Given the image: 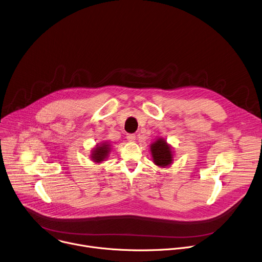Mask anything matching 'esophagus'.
Instances as JSON below:
<instances>
[{"instance_id":"esophagus-1","label":"esophagus","mask_w":262,"mask_h":262,"mask_svg":"<svg viewBox=\"0 0 262 262\" xmlns=\"http://www.w3.org/2000/svg\"><path fill=\"white\" fill-rule=\"evenodd\" d=\"M126 139H127L129 142H135L136 136H135L134 134H128V135H126Z\"/></svg>"}]
</instances>
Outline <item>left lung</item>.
<instances>
[{
	"label": "left lung",
	"instance_id": "obj_1",
	"mask_svg": "<svg viewBox=\"0 0 262 262\" xmlns=\"http://www.w3.org/2000/svg\"><path fill=\"white\" fill-rule=\"evenodd\" d=\"M150 154L155 165L161 168H167L173 163L174 150L164 138H158L150 145Z\"/></svg>",
	"mask_w": 262,
	"mask_h": 262
}]
</instances>
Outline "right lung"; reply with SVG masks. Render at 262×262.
<instances>
[{
    "label": "right lung",
    "mask_w": 262,
    "mask_h": 262,
    "mask_svg": "<svg viewBox=\"0 0 262 262\" xmlns=\"http://www.w3.org/2000/svg\"><path fill=\"white\" fill-rule=\"evenodd\" d=\"M111 151V143L108 142H101L95 145L94 148L91 150V161L95 164H101L105 159L108 157Z\"/></svg>",
    "instance_id": "right-lung-1"
}]
</instances>
